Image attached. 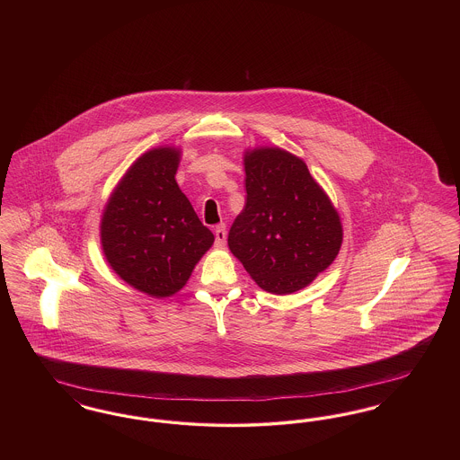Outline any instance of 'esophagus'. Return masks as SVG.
I'll use <instances>...</instances> for the list:
<instances>
[{"label":"esophagus","mask_w":460,"mask_h":460,"mask_svg":"<svg viewBox=\"0 0 460 460\" xmlns=\"http://www.w3.org/2000/svg\"><path fill=\"white\" fill-rule=\"evenodd\" d=\"M214 234H216V246H217V248H222V246L226 244V238H227L226 226H224V224L217 226V227H216V231H214Z\"/></svg>","instance_id":"obj_1"}]
</instances>
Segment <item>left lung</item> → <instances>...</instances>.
Listing matches in <instances>:
<instances>
[{"instance_id":"obj_1","label":"left lung","mask_w":460,"mask_h":460,"mask_svg":"<svg viewBox=\"0 0 460 460\" xmlns=\"http://www.w3.org/2000/svg\"><path fill=\"white\" fill-rule=\"evenodd\" d=\"M246 203L227 244L265 291L289 295L310 285L336 259L343 229L305 162L281 148L244 154Z\"/></svg>"}]
</instances>
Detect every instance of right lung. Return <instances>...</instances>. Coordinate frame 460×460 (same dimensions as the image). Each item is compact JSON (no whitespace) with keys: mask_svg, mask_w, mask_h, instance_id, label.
Here are the masks:
<instances>
[{"mask_svg":"<svg viewBox=\"0 0 460 460\" xmlns=\"http://www.w3.org/2000/svg\"><path fill=\"white\" fill-rule=\"evenodd\" d=\"M181 150L141 155L120 179L103 210L102 248L115 274L132 288L164 298L190 279L214 234L179 190Z\"/></svg>","mask_w":460,"mask_h":460,"instance_id":"obj_1","label":"right lung"}]
</instances>
